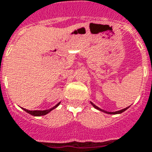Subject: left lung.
Listing matches in <instances>:
<instances>
[{
	"label": "left lung",
	"mask_w": 152,
	"mask_h": 152,
	"mask_svg": "<svg viewBox=\"0 0 152 152\" xmlns=\"http://www.w3.org/2000/svg\"><path fill=\"white\" fill-rule=\"evenodd\" d=\"M91 104L94 106V108H95L96 109H99V110H100V111H103V112H104V113H109V114H118V113H123V112H124V111H125L126 109H128V108H125V109H122V110H119V111H116V112H107V111H104V110H103V109H99V107H97V106L95 105V104H93L92 102H91Z\"/></svg>",
	"instance_id": "1"
}]
</instances>
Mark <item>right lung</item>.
<instances>
[{"label": "right lung", "instance_id": "obj_1", "mask_svg": "<svg viewBox=\"0 0 152 152\" xmlns=\"http://www.w3.org/2000/svg\"><path fill=\"white\" fill-rule=\"evenodd\" d=\"M60 104V103H58L57 105H55L53 108H52L50 109H48V110H34V111H31V110H28V109H25L24 108H22V109H24L25 112H27L29 114H31L33 116H43V115H45L47 113H48L50 111H52L53 109H54L55 108H57L58 105Z\"/></svg>", "mask_w": 152, "mask_h": 152}]
</instances>
